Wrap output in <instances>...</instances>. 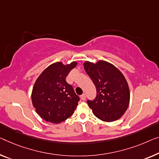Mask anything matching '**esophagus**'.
<instances>
[{
    "label": "esophagus",
    "mask_w": 159,
    "mask_h": 159,
    "mask_svg": "<svg viewBox=\"0 0 159 159\" xmlns=\"http://www.w3.org/2000/svg\"><path fill=\"white\" fill-rule=\"evenodd\" d=\"M80 98H81L82 101H85V100H86V95H85V94H82L81 96H80Z\"/></svg>",
    "instance_id": "obj_1"
}]
</instances>
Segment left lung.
I'll use <instances>...</instances> for the list:
<instances>
[{
    "instance_id": "1",
    "label": "left lung",
    "mask_w": 159,
    "mask_h": 159,
    "mask_svg": "<svg viewBox=\"0 0 159 159\" xmlns=\"http://www.w3.org/2000/svg\"><path fill=\"white\" fill-rule=\"evenodd\" d=\"M84 69L96 89V96L87 103L93 114L106 122L118 120L127 110L130 101L128 83L116 67L104 61L84 63Z\"/></svg>"
}]
</instances>
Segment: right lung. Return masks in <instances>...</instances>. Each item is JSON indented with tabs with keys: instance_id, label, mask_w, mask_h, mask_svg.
<instances>
[{
	"instance_id": "1",
	"label": "right lung",
	"mask_w": 159,
	"mask_h": 159,
	"mask_svg": "<svg viewBox=\"0 0 159 159\" xmlns=\"http://www.w3.org/2000/svg\"><path fill=\"white\" fill-rule=\"evenodd\" d=\"M76 65L75 61L67 65L61 62L53 63L37 79L31 99L37 113L43 120L59 124L74 113L80 98L66 78Z\"/></svg>"
}]
</instances>
